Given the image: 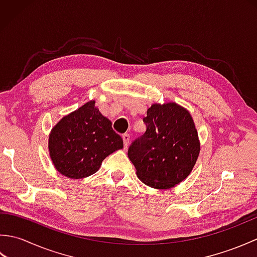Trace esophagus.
Wrapping results in <instances>:
<instances>
[{"label": "esophagus", "mask_w": 257, "mask_h": 257, "mask_svg": "<svg viewBox=\"0 0 257 257\" xmlns=\"http://www.w3.org/2000/svg\"><path fill=\"white\" fill-rule=\"evenodd\" d=\"M122 139H123L124 148H128V146L130 144V136L128 134H124V135H122Z\"/></svg>", "instance_id": "34e87169"}]
</instances>
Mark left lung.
<instances>
[{"label":"left lung","instance_id":"8db88e82","mask_svg":"<svg viewBox=\"0 0 257 257\" xmlns=\"http://www.w3.org/2000/svg\"><path fill=\"white\" fill-rule=\"evenodd\" d=\"M144 122L146 133L128 149L137 177L154 189L176 187L188 178L200 154L192 116L177 102L154 103Z\"/></svg>","mask_w":257,"mask_h":257}]
</instances>
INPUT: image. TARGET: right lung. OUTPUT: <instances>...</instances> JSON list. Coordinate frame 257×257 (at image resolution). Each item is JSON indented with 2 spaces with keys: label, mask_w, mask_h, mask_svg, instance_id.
<instances>
[{
  "label": "right lung",
  "mask_w": 257,
  "mask_h": 257,
  "mask_svg": "<svg viewBox=\"0 0 257 257\" xmlns=\"http://www.w3.org/2000/svg\"><path fill=\"white\" fill-rule=\"evenodd\" d=\"M123 141L102 116L95 100L64 116L48 136V152L56 170L69 179H84L99 170L106 157Z\"/></svg>",
  "instance_id": "add662e5"
}]
</instances>
